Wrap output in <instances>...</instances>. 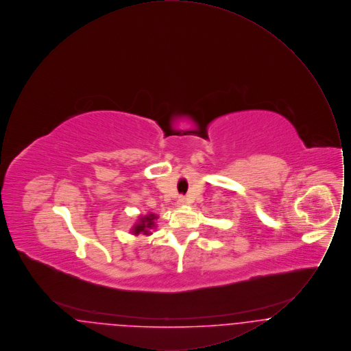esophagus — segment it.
<instances>
[{
    "label": "esophagus",
    "mask_w": 351,
    "mask_h": 351,
    "mask_svg": "<svg viewBox=\"0 0 351 351\" xmlns=\"http://www.w3.org/2000/svg\"><path fill=\"white\" fill-rule=\"evenodd\" d=\"M185 204H186L185 197H184V196H180V197L178 199V205H179V206H183V205H185Z\"/></svg>",
    "instance_id": "1"
}]
</instances>
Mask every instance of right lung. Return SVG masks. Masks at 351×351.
<instances>
[{
  "label": "right lung",
  "instance_id": "1",
  "mask_svg": "<svg viewBox=\"0 0 351 351\" xmlns=\"http://www.w3.org/2000/svg\"><path fill=\"white\" fill-rule=\"evenodd\" d=\"M156 216L154 213H149L146 216H142L139 218V221L134 225L133 229H132V233L134 235H138V234H145V235H150L151 229L155 226V219Z\"/></svg>",
  "mask_w": 351,
  "mask_h": 351
}]
</instances>
